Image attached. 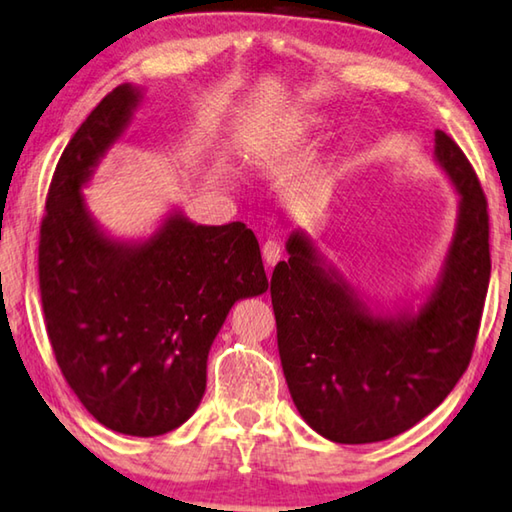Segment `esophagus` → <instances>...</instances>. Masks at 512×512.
<instances>
[{
  "label": "esophagus",
  "mask_w": 512,
  "mask_h": 512,
  "mask_svg": "<svg viewBox=\"0 0 512 512\" xmlns=\"http://www.w3.org/2000/svg\"><path fill=\"white\" fill-rule=\"evenodd\" d=\"M262 257H264V262L269 264V266L278 264L280 259H282V246H280L278 241H266L264 246H262Z\"/></svg>",
  "instance_id": "34e87169"
}]
</instances>
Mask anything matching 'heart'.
Masks as SVG:
<instances>
[{
    "label": "heart",
    "mask_w": 512,
    "mask_h": 512,
    "mask_svg": "<svg viewBox=\"0 0 512 512\" xmlns=\"http://www.w3.org/2000/svg\"><path fill=\"white\" fill-rule=\"evenodd\" d=\"M316 123H319V120H316Z\"/></svg>",
    "instance_id": "heart-1"
}]
</instances>
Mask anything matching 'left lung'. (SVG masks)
I'll return each instance as SVG.
<instances>
[{
	"label": "left lung",
	"instance_id": "8db88e82",
	"mask_svg": "<svg viewBox=\"0 0 512 512\" xmlns=\"http://www.w3.org/2000/svg\"><path fill=\"white\" fill-rule=\"evenodd\" d=\"M433 159L456 191L458 214L440 273L417 307H371L303 230L289 234V262L273 269L289 394L330 442L371 444L408 431L472 360L490 282L488 202L467 157L440 129Z\"/></svg>",
	"mask_w": 512,
	"mask_h": 512
}]
</instances>
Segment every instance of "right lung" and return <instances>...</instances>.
Returning <instances> with one entry per match:
<instances>
[{"mask_svg": "<svg viewBox=\"0 0 512 512\" xmlns=\"http://www.w3.org/2000/svg\"><path fill=\"white\" fill-rule=\"evenodd\" d=\"M143 95L134 84L113 88L63 150L38 275L47 335L77 399L111 431L154 437L196 412L218 330L269 280L243 223L198 225L173 207L148 237L120 239L95 221L84 189Z\"/></svg>", "mask_w": 512, "mask_h": 512, "instance_id": "1", "label": "right lung"}]
</instances>
